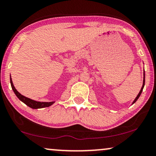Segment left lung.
<instances>
[{"label": "left lung", "instance_id": "1", "mask_svg": "<svg viewBox=\"0 0 156 156\" xmlns=\"http://www.w3.org/2000/svg\"><path fill=\"white\" fill-rule=\"evenodd\" d=\"M144 86H145V71H144V72H143V83L142 88H141V90H140V92H139V93H138V94H137V95L136 98H135V100H134V101H133V102L132 105L134 104V103H135V102H136V101L137 100V99H138L139 98H140V96L141 93H142V92H143V87H144Z\"/></svg>", "mask_w": 156, "mask_h": 156}]
</instances>
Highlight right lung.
<instances>
[{
    "label": "right lung",
    "mask_w": 156,
    "mask_h": 156,
    "mask_svg": "<svg viewBox=\"0 0 156 156\" xmlns=\"http://www.w3.org/2000/svg\"><path fill=\"white\" fill-rule=\"evenodd\" d=\"M10 81H11V87L12 90H13L14 93L17 97L19 99L21 102H23L24 104H26L27 106H29V108H31L32 109H39V108H48V107L51 106V105H53L54 102H38V101L31 100V99L26 98V97L22 95L21 94L18 92L16 90V89L14 87L13 82H12L11 77H10Z\"/></svg>",
    "instance_id": "1"
}]
</instances>
